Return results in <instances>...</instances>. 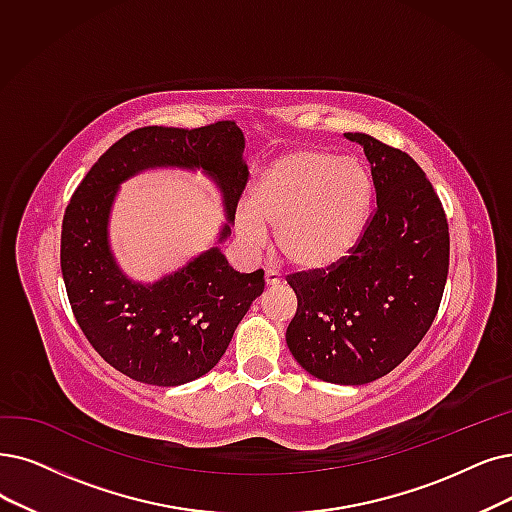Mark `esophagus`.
<instances>
[{"mask_svg": "<svg viewBox=\"0 0 512 512\" xmlns=\"http://www.w3.org/2000/svg\"><path fill=\"white\" fill-rule=\"evenodd\" d=\"M264 283H267L269 288H273V285L281 283V275L275 273V271H267V273H264Z\"/></svg>", "mask_w": 512, "mask_h": 512, "instance_id": "1", "label": "esophagus"}]
</instances>
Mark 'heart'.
Here are the masks:
<instances>
[{
  "mask_svg": "<svg viewBox=\"0 0 512 512\" xmlns=\"http://www.w3.org/2000/svg\"><path fill=\"white\" fill-rule=\"evenodd\" d=\"M374 201L365 163L323 149L279 155L252 182L248 210L237 214L243 241L260 243L275 229L283 260L317 273L340 264L361 241Z\"/></svg>",
  "mask_w": 512,
  "mask_h": 512,
  "instance_id": "b5f03b06",
  "label": "heart"
}]
</instances>
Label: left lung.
<instances>
[{
	"label": "left lung",
	"mask_w": 512,
	"mask_h": 512,
	"mask_svg": "<svg viewBox=\"0 0 512 512\" xmlns=\"http://www.w3.org/2000/svg\"><path fill=\"white\" fill-rule=\"evenodd\" d=\"M372 166L376 210L336 267L296 273L290 353L332 384L374 382L410 355L431 327L449 267L441 201L418 163L370 134L346 132Z\"/></svg>",
	"instance_id": "8db88e82"
}]
</instances>
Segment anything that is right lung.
Returning <instances> with one entry per match:
<instances>
[{
  "label": "right lung",
  "mask_w": 512,
  "mask_h": 512,
  "mask_svg": "<svg viewBox=\"0 0 512 512\" xmlns=\"http://www.w3.org/2000/svg\"><path fill=\"white\" fill-rule=\"evenodd\" d=\"M243 149L235 121L138 128L94 163L69 201L60 269L73 315L94 351L132 380L180 386L208 374L264 290L262 269L239 273L218 248L231 235L248 182ZM157 167L201 169L219 187L228 222L214 249L155 284H140L118 269L108 220L120 182Z\"/></svg>",
  "instance_id": "right-lung-1"
}]
</instances>
